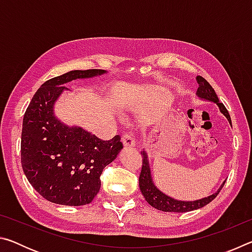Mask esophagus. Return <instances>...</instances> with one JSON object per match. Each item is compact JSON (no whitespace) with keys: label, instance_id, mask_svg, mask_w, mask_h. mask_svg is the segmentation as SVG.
<instances>
[{"label":"esophagus","instance_id":"esophagus-1","mask_svg":"<svg viewBox=\"0 0 252 252\" xmlns=\"http://www.w3.org/2000/svg\"><path fill=\"white\" fill-rule=\"evenodd\" d=\"M122 142L126 148H131L135 146V140L130 132H125V133L122 134Z\"/></svg>","mask_w":252,"mask_h":252}]
</instances>
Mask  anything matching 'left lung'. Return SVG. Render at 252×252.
Returning <instances> with one entry per match:
<instances>
[{"label":"left lung","instance_id":"1","mask_svg":"<svg viewBox=\"0 0 252 252\" xmlns=\"http://www.w3.org/2000/svg\"><path fill=\"white\" fill-rule=\"evenodd\" d=\"M197 81L199 83L197 95L200 97V99L208 100L217 103V105H218L220 109V112L228 119L229 123L231 125V119H230V114L228 112V110L225 109V106L221 103V102H219L218 95L216 94L215 90H213V88L209 84L208 81L206 79H203L202 76H197ZM141 156H142V168L139 177L140 190H141L144 199L147 200V202L153 208L158 209V210L165 211V212H188V211L197 210V209L202 208L204 206H207L208 203H210L212 200L219 194L220 190L222 189V187L224 186L225 181H223V183L221 185V187L219 188L216 193L209 195L207 198L195 200V201H180V200H176L171 197H169L167 194H164L163 192H161V191L155 186V183H153L152 178H151V170H150V165H149L147 152L142 151Z\"/></svg>","mask_w":252,"mask_h":252}]
</instances>
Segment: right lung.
Masks as SVG:
<instances>
[{"label":"right lung","mask_w":252,"mask_h":252,"mask_svg":"<svg viewBox=\"0 0 252 252\" xmlns=\"http://www.w3.org/2000/svg\"><path fill=\"white\" fill-rule=\"evenodd\" d=\"M104 70H74L41 85L25 111L21 136V163L31 186L50 202L63 206L90 203L101 187L103 169L123 148L120 135L101 140L79 126H67L53 106L64 83L92 78Z\"/></svg>","instance_id":"right-lung-1"}]
</instances>
